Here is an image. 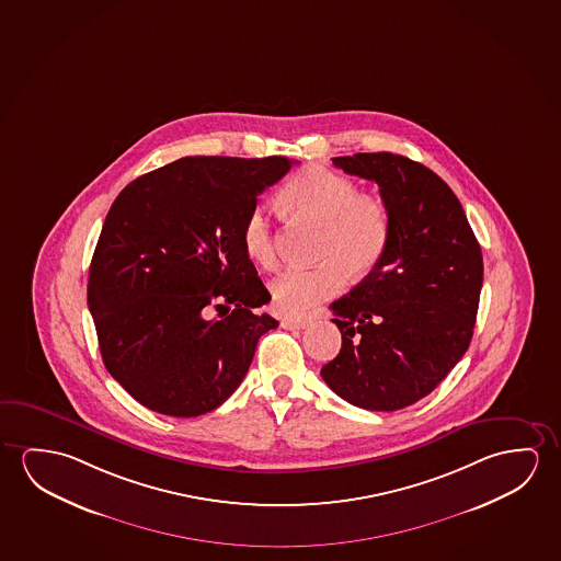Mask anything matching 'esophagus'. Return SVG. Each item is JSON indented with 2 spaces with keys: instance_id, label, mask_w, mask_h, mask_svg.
<instances>
[{
  "instance_id": "esophagus-1",
  "label": "esophagus",
  "mask_w": 561,
  "mask_h": 561,
  "mask_svg": "<svg viewBox=\"0 0 561 561\" xmlns=\"http://www.w3.org/2000/svg\"><path fill=\"white\" fill-rule=\"evenodd\" d=\"M309 322H311V319H307V317H285L282 320V327L287 328V330H301V328L309 327Z\"/></svg>"
}]
</instances>
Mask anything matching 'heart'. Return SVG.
I'll return each instance as SVG.
<instances>
[{
    "mask_svg": "<svg viewBox=\"0 0 561 561\" xmlns=\"http://www.w3.org/2000/svg\"><path fill=\"white\" fill-rule=\"evenodd\" d=\"M284 206L299 219L319 225L320 264L289 267L272 282V297L284 312H305L344 291L350 276L363 279L379 266L392 239L390 207L359 196L354 181L312 167L282 190ZM242 244L264 267L277 264L272 225L264 207H252L242 224Z\"/></svg>",
    "mask_w": 561,
    "mask_h": 561,
    "instance_id": "b5f03b06",
    "label": "heart"
}]
</instances>
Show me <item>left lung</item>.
Listing matches in <instances>:
<instances>
[{
	"label": "left lung",
	"mask_w": 561,
	"mask_h": 561,
	"mask_svg": "<svg viewBox=\"0 0 561 561\" xmlns=\"http://www.w3.org/2000/svg\"><path fill=\"white\" fill-rule=\"evenodd\" d=\"M332 163L379 184L392 239L379 266L330 305L342 350L320 375L345 402L394 412L427 397L466 354L482 250L455 192L422 163L387 151Z\"/></svg>",
	"instance_id": "obj_1"
}]
</instances>
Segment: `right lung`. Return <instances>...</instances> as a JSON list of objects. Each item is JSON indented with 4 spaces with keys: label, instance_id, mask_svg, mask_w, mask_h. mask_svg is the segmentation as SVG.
Masks as SVG:
<instances>
[{
    "label": "right lung",
    "instance_id": "right-lung-1",
    "mask_svg": "<svg viewBox=\"0 0 561 561\" xmlns=\"http://www.w3.org/2000/svg\"><path fill=\"white\" fill-rule=\"evenodd\" d=\"M287 157H182L114 199L87 302L106 371L159 414L196 417L233 394L277 320L242 244L256 198Z\"/></svg>",
    "mask_w": 561,
    "mask_h": 561
}]
</instances>
